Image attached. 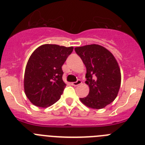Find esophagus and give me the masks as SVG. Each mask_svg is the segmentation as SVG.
<instances>
[{
	"mask_svg": "<svg viewBox=\"0 0 145 145\" xmlns=\"http://www.w3.org/2000/svg\"><path fill=\"white\" fill-rule=\"evenodd\" d=\"M81 84V80H78L76 82H73V83H72V85L75 86H77L80 85Z\"/></svg>",
	"mask_w": 145,
	"mask_h": 145,
	"instance_id": "obj_1",
	"label": "esophagus"
}]
</instances>
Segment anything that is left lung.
Returning a JSON list of instances; mask_svg holds the SVG:
<instances>
[{"instance_id":"obj_1","label":"left lung","mask_w":145,"mask_h":145,"mask_svg":"<svg viewBox=\"0 0 145 145\" xmlns=\"http://www.w3.org/2000/svg\"><path fill=\"white\" fill-rule=\"evenodd\" d=\"M75 51L86 67V84L89 93L80 98L82 103L92 109H102L115 100L118 93L121 74L112 54L97 44L76 47Z\"/></svg>"}]
</instances>
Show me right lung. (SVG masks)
<instances>
[{"label": "right lung", "instance_id": "right-lung-1", "mask_svg": "<svg viewBox=\"0 0 145 145\" xmlns=\"http://www.w3.org/2000/svg\"><path fill=\"white\" fill-rule=\"evenodd\" d=\"M72 51V46L44 44L32 54L25 68L24 88L34 105L47 107L59 99L66 86L61 67Z\"/></svg>", "mask_w": 145, "mask_h": 145}]
</instances>
